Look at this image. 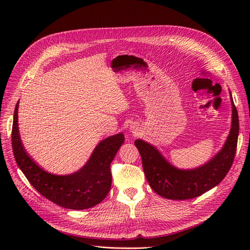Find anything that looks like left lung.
Instances as JSON below:
<instances>
[{
	"instance_id": "8db88e82",
	"label": "left lung",
	"mask_w": 250,
	"mask_h": 250,
	"mask_svg": "<svg viewBox=\"0 0 250 250\" xmlns=\"http://www.w3.org/2000/svg\"><path fill=\"white\" fill-rule=\"evenodd\" d=\"M231 94V92H230ZM232 125L230 134L221 151L201 167L182 170L170 164L163 155L149 143L136 140L144 173L151 188L169 200H188L212 189L224 179L233 164L237 148L239 120L232 95Z\"/></svg>"
}]
</instances>
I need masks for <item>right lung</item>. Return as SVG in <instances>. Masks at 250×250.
<instances>
[{
    "instance_id": "1",
    "label": "right lung",
    "mask_w": 250,
    "mask_h": 250,
    "mask_svg": "<svg viewBox=\"0 0 250 250\" xmlns=\"http://www.w3.org/2000/svg\"><path fill=\"white\" fill-rule=\"evenodd\" d=\"M16 104L12 126V147L15 160L30 185L44 198L71 209H85L101 203L111 188L110 163L125 142L123 133L101 141L88 162L69 175L48 173L39 167L25 152L18 127Z\"/></svg>"
}]
</instances>
